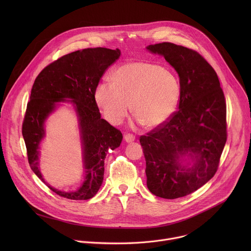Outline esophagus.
Segmentation results:
<instances>
[{"mask_svg": "<svg viewBox=\"0 0 251 251\" xmlns=\"http://www.w3.org/2000/svg\"><path fill=\"white\" fill-rule=\"evenodd\" d=\"M124 139H125V141H126V142L131 143V142L135 141V136H134L133 134L128 133V134H125V135H124Z\"/></svg>", "mask_w": 251, "mask_h": 251, "instance_id": "obj_1", "label": "esophagus"}]
</instances>
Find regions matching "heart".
I'll return each instance as SVG.
<instances>
[{"label": "heart", "instance_id": "1", "mask_svg": "<svg viewBox=\"0 0 251 251\" xmlns=\"http://www.w3.org/2000/svg\"><path fill=\"white\" fill-rule=\"evenodd\" d=\"M182 97L180 79L172 70L149 61H131L120 65L112 81L98 83L95 101L105 118L121 123L131 109L148 129L166 124L176 112Z\"/></svg>", "mask_w": 251, "mask_h": 251}]
</instances>
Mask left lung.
I'll use <instances>...</instances> for the list:
<instances>
[{"label": "left lung", "mask_w": 251, "mask_h": 251, "mask_svg": "<svg viewBox=\"0 0 251 251\" xmlns=\"http://www.w3.org/2000/svg\"><path fill=\"white\" fill-rule=\"evenodd\" d=\"M147 50L165 57L182 85L178 110L166 124L140 137L149 191L173 200L194 193L217 173L227 138L226 103L216 70L198 51L172 43ZM194 154L192 168L180 165L183 156Z\"/></svg>", "instance_id": "8db88e82"}]
</instances>
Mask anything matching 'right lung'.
<instances>
[{
  "label": "right lung",
  "mask_w": 251,
  "mask_h": 251,
  "mask_svg": "<svg viewBox=\"0 0 251 251\" xmlns=\"http://www.w3.org/2000/svg\"><path fill=\"white\" fill-rule=\"evenodd\" d=\"M120 56V50L105 48L84 49L65 54L46 66L34 80L22 126L30 169L43 181L38 169V145L44 135L43 122L57 101L73 99L80 118L84 145L85 183L75 192L56 195L68 200H89L100 189L104 160L111 149L120 146L122 133L104 119L94 91L106 69Z\"/></svg>",
  "instance_id": "obj_1"
}]
</instances>
